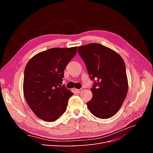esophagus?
Returning <instances> with one entry per match:
<instances>
[{"label": "esophagus", "mask_w": 153, "mask_h": 153, "mask_svg": "<svg viewBox=\"0 0 153 153\" xmlns=\"http://www.w3.org/2000/svg\"><path fill=\"white\" fill-rule=\"evenodd\" d=\"M82 89H76V91L77 93H80V92H81L82 91Z\"/></svg>", "instance_id": "34e87169"}]
</instances>
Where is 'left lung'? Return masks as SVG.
<instances>
[{
  "instance_id": "obj_1",
  "label": "left lung",
  "mask_w": 153,
  "mask_h": 153,
  "mask_svg": "<svg viewBox=\"0 0 153 153\" xmlns=\"http://www.w3.org/2000/svg\"><path fill=\"white\" fill-rule=\"evenodd\" d=\"M93 85L87 107L95 117L108 119L121 108L128 89L124 60L113 50L98 43L78 47Z\"/></svg>"
}]
</instances>
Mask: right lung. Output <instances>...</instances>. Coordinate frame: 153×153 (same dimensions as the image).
<instances>
[{
  "mask_svg": "<svg viewBox=\"0 0 153 153\" xmlns=\"http://www.w3.org/2000/svg\"><path fill=\"white\" fill-rule=\"evenodd\" d=\"M76 49L50 48L36 54L27 64L23 85L25 98L32 112L43 121H56L73 95L61 84L64 70Z\"/></svg>",
  "mask_w": 153,
  "mask_h": 153,
  "instance_id": "obj_1",
  "label": "right lung"
}]
</instances>
